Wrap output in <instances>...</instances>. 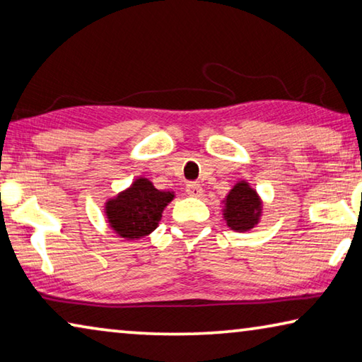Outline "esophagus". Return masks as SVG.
Returning <instances> with one entry per match:
<instances>
[{
	"label": "esophagus",
	"instance_id": "34e87169",
	"mask_svg": "<svg viewBox=\"0 0 362 362\" xmlns=\"http://www.w3.org/2000/svg\"><path fill=\"white\" fill-rule=\"evenodd\" d=\"M187 194H188V197H192V198H199L203 194V188L199 187L198 183L192 182V183H188V185H187Z\"/></svg>",
	"mask_w": 362,
	"mask_h": 362
}]
</instances>
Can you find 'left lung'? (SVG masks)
Segmentation results:
<instances>
[{
  "mask_svg": "<svg viewBox=\"0 0 362 362\" xmlns=\"http://www.w3.org/2000/svg\"><path fill=\"white\" fill-rule=\"evenodd\" d=\"M222 217L235 232H248L262 217V198L248 180H238L222 199Z\"/></svg>",
  "mask_w": 362,
  "mask_h": 362,
  "instance_id": "8db88e82",
  "label": "left lung"
}]
</instances>
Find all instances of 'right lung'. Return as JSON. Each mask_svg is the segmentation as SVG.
<instances>
[{
  "instance_id": "add662e5",
  "label": "right lung",
  "mask_w": 362,
  "mask_h": 362,
  "mask_svg": "<svg viewBox=\"0 0 362 362\" xmlns=\"http://www.w3.org/2000/svg\"><path fill=\"white\" fill-rule=\"evenodd\" d=\"M175 198L170 190H158L146 177H136L130 187L105 203L106 222L119 238L134 242L153 233L164 209Z\"/></svg>"
}]
</instances>
